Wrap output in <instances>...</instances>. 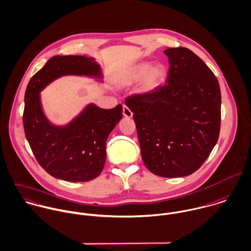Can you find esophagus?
I'll return each instance as SVG.
<instances>
[{
	"label": "esophagus",
	"instance_id": "34e87169",
	"mask_svg": "<svg viewBox=\"0 0 251 251\" xmlns=\"http://www.w3.org/2000/svg\"><path fill=\"white\" fill-rule=\"evenodd\" d=\"M123 115L124 117H127V118L133 117V112L130 110V108L127 105H123Z\"/></svg>",
	"mask_w": 251,
	"mask_h": 251
}]
</instances>
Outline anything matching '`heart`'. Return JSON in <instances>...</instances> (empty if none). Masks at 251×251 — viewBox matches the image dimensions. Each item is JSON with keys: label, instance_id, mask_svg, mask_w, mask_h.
Returning <instances> with one entry per match:
<instances>
[{"label": "heart", "instance_id": "b5f03b06", "mask_svg": "<svg viewBox=\"0 0 251 251\" xmlns=\"http://www.w3.org/2000/svg\"><path fill=\"white\" fill-rule=\"evenodd\" d=\"M167 70L160 63L150 61L139 62L130 67L118 78L121 87H130L141 81L139 92L142 95H151L156 92L166 81Z\"/></svg>", "mask_w": 251, "mask_h": 251}]
</instances>
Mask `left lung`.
I'll return each instance as SVG.
<instances>
[{"label": "left lung", "instance_id": "left-lung-1", "mask_svg": "<svg viewBox=\"0 0 251 251\" xmlns=\"http://www.w3.org/2000/svg\"><path fill=\"white\" fill-rule=\"evenodd\" d=\"M166 84L151 95L129 97L141 154L156 176L181 177L196 172L217 143L221 93L217 78L194 52L164 51Z\"/></svg>", "mask_w": 251, "mask_h": 251}]
</instances>
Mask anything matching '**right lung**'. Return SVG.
<instances>
[{"mask_svg": "<svg viewBox=\"0 0 251 251\" xmlns=\"http://www.w3.org/2000/svg\"><path fill=\"white\" fill-rule=\"evenodd\" d=\"M85 76L102 83V71L93 57L54 56L30 79L24 97L23 125L36 159L50 176L70 182L96 178L106 159V140L122 118V105L100 108L87 103L71 121L58 125L45 113L41 92L56 79Z\"/></svg>", "mask_w": 251, "mask_h": 251, "instance_id": "right-lung-1", "label": "right lung"}]
</instances>
